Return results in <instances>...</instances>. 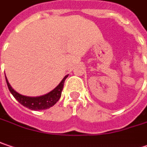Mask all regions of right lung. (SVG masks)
I'll use <instances>...</instances> for the list:
<instances>
[{"label": "right lung", "instance_id": "obj_1", "mask_svg": "<svg viewBox=\"0 0 147 147\" xmlns=\"http://www.w3.org/2000/svg\"><path fill=\"white\" fill-rule=\"evenodd\" d=\"M67 76H65V77L61 80V82L59 83V85L56 87H55L52 91L43 95V96H23L22 94L18 93L17 91H15L11 86L6 76H5V81H6L7 86L9 88V91H11V93L13 95L16 100H18L22 106L27 107L28 109H30L32 111H40V110H46V109L53 107L59 100L61 96V91L63 90L64 82H65V78Z\"/></svg>", "mask_w": 147, "mask_h": 147}]
</instances>
